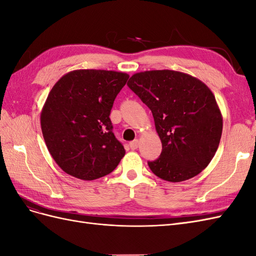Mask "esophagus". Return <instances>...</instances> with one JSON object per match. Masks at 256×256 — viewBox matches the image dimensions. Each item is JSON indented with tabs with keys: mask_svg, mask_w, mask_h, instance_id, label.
<instances>
[{
	"mask_svg": "<svg viewBox=\"0 0 256 256\" xmlns=\"http://www.w3.org/2000/svg\"><path fill=\"white\" fill-rule=\"evenodd\" d=\"M129 146H130V148L131 150H136L138 147V140H134V141H131L130 143H129Z\"/></svg>",
	"mask_w": 256,
	"mask_h": 256,
	"instance_id": "esophagus-1",
	"label": "esophagus"
}]
</instances>
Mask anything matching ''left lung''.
Segmentation results:
<instances>
[{
	"label": "left lung",
	"mask_w": 256,
	"mask_h": 256,
	"mask_svg": "<svg viewBox=\"0 0 256 256\" xmlns=\"http://www.w3.org/2000/svg\"><path fill=\"white\" fill-rule=\"evenodd\" d=\"M128 86L150 108L162 143L160 157L148 161L161 180L180 182L209 164L222 134V115L212 92L190 74L174 70L134 74Z\"/></svg>",
	"instance_id": "left-lung-1"
}]
</instances>
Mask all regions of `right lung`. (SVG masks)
I'll return each mask as SVG.
<instances>
[{"mask_svg": "<svg viewBox=\"0 0 256 256\" xmlns=\"http://www.w3.org/2000/svg\"><path fill=\"white\" fill-rule=\"evenodd\" d=\"M129 74L80 69L54 84L40 114L46 145L63 171L83 180L110 174L125 156L110 113Z\"/></svg>", "mask_w": 256, "mask_h": 256, "instance_id": "add662e5", "label": "right lung"}]
</instances>
